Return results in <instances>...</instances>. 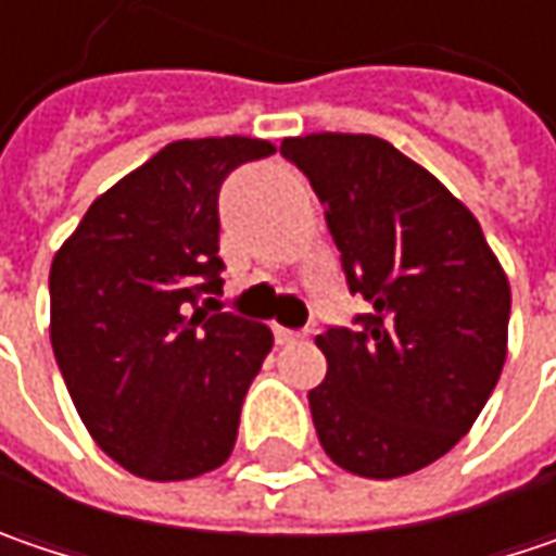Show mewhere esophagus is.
Here are the masks:
<instances>
[{
  "label": "esophagus",
  "instance_id": "esophagus-1",
  "mask_svg": "<svg viewBox=\"0 0 556 556\" xmlns=\"http://www.w3.org/2000/svg\"><path fill=\"white\" fill-rule=\"evenodd\" d=\"M274 337H277L279 345H292L302 343L308 337V330H286V327H274Z\"/></svg>",
  "mask_w": 556,
  "mask_h": 556
}]
</instances>
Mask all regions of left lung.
<instances>
[{"label":"left lung","instance_id":"left-lung-1","mask_svg":"<svg viewBox=\"0 0 556 556\" xmlns=\"http://www.w3.org/2000/svg\"><path fill=\"white\" fill-rule=\"evenodd\" d=\"M279 153L308 176L349 292L371 308L317 337V441L362 478L418 472L469 434L504 371V267L472 211L390 141L320 131Z\"/></svg>","mask_w":556,"mask_h":556}]
</instances>
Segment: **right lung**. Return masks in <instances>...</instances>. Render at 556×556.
I'll return each mask as SVG.
<instances>
[{"mask_svg": "<svg viewBox=\"0 0 556 556\" xmlns=\"http://www.w3.org/2000/svg\"><path fill=\"white\" fill-rule=\"evenodd\" d=\"M274 150L239 135L173 141L103 191L52 257L59 371L90 438L138 478H198L236 446L274 333L201 299L223 295L219 185Z\"/></svg>", "mask_w": 556, "mask_h": 556, "instance_id": "1", "label": "right lung"}]
</instances>
